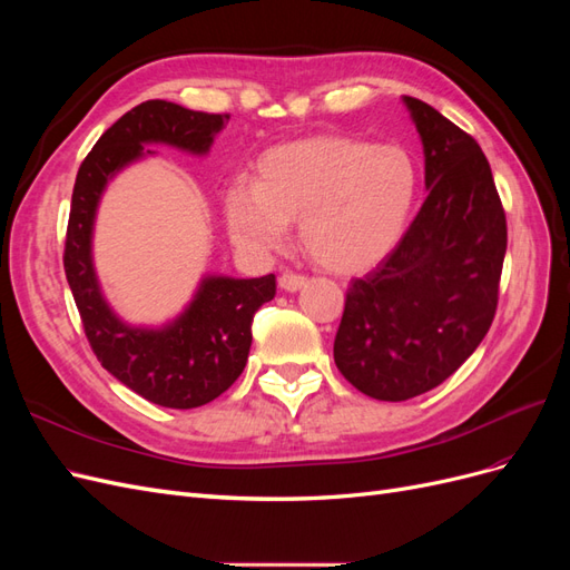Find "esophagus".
<instances>
[{"label":"esophagus","mask_w":570,"mask_h":570,"mask_svg":"<svg viewBox=\"0 0 570 570\" xmlns=\"http://www.w3.org/2000/svg\"><path fill=\"white\" fill-rule=\"evenodd\" d=\"M278 285L285 292H297L306 285V278H304V275H297V273H283L278 278Z\"/></svg>","instance_id":"34e87169"}]
</instances>
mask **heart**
Here are the masks:
<instances>
[{
  "mask_svg": "<svg viewBox=\"0 0 570 570\" xmlns=\"http://www.w3.org/2000/svg\"><path fill=\"white\" fill-rule=\"evenodd\" d=\"M421 187L400 145L314 135L268 149L254 185L228 189L223 209L233 243L254 254L281 249L299 223L304 252L331 273H364L406 235Z\"/></svg>",
  "mask_w": 570,
  "mask_h": 570,
  "instance_id": "obj_1",
  "label": "heart"
}]
</instances>
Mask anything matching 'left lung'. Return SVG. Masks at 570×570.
<instances>
[{"instance_id": "obj_1", "label": "left lung", "mask_w": 570, "mask_h": 570, "mask_svg": "<svg viewBox=\"0 0 570 570\" xmlns=\"http://www.w3.org/2000/svg\"><path fill=\"white\" fill-rule=\"evenodd\" d=\"M402 101L423 142L428 197L396 249L352 281L333 347L340 373L381 402L438 387L478 350L507 254V216L480 145L425 101Z\"/></svg>"}]
</instances>
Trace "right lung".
<instances>
[{"instance_id":"add662e5","label":"right lung","mask_w":570,"mask_h":570,"mask_svg":"<svg viewBox=\"0 0 570 570\" xmlns=\"http://www.w3.org/2000/svg\"><path fill=\"white\" fill-rule=\"evenodd\" d=\"M228 114H204L151 99L120 116L82 161L68 216L63 268L97 358L118 383L166 409H195L226 392L245 371L252 321L275 297V275L204 273L193 299L161 325L120 318L99 285L92 237L99 202L120 170L154 157L149 145L206 157Z\"/></svg>"}]
</instances>
